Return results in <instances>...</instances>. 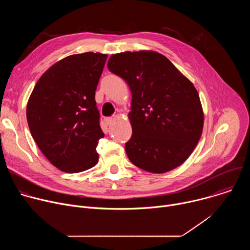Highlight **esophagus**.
I'll use <instances>...</instances> for the list:
<instances>
[{
    "label": "esophagus",
    "mask_w": 250,
    "mask_h": 250,
    "mask_svg": "<svg viewBox=\"0 0 250 250\" xmlns=\"http://www.w3.org/2000/svg\"><path fill=\"white\" fill-rule=\"evenodd\" d=\"M114 121H115L114 118H106V119H104V123H105L106 125H112V124L114 123Z\"/></svg>",
    "instance_id": "obj_1"
}]
</instances>
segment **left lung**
Returning a JSON list of instances; mask_svg holds the SVG:
<instances>
[{"mask_svg":"<svg viewBox=\"0 0 250 250\" xmlns=\"http://www.w3.org/2000/svg\"><path fill=\"white\" fill-rule=\"evenodd\" d=\"M108 68L131 92L132 134L125 144L131 163L157 174L183 164L204 126L202 104L193 83L168 58L152 50L113 54Z\"/></svg>","mask_w":250,"mask_h":250,"instance_id":"8db88e82","label":"left lung"}]
</instances>
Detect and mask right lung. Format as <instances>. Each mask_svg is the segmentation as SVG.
Here are the masks:
<instances>
[{
  "label": "right lung",
  "mask_w": 250,
  "mask_h": 250,
  "mask_svg": "<svg viewBox=\"0 0 250 250\" xmlns=\"http://www.w3.org/2000/svg\"><path fill=\"white\" fill-rule=\"evenodd\" d=\"M108 55L85 52L49 67L35 84L26 120L38 146L59 170L78 173L94 167L104 137L95 92Z\"/></svg>",
  "instance_id": "add662e5"
}]
</instances>
